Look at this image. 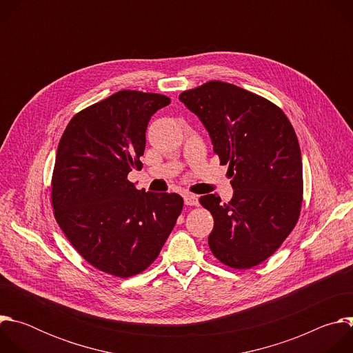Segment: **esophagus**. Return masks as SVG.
<instances>
[{"label":"esophagus","mask_w":353,"mask_h":353,"mask_svg":"<svg viewBox=\"0 0 353 353\" xmlns=\"http://www.w3.org/2000/svg\"><path fill=\"white\" fill-rule=\"evenodd\" d=\"M183 198H184V204L185 205H196L198 204V196L191 194V192H185L183 195Z\"/></svg>","instance_id":"1"}]
</instances>
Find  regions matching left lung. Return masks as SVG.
<instances>
[{
    "instance_id": "left-lung-1",
    "label": "left lung",
    "mask_w": 353,
    "mask_h": 353,
    "mask_svg": "<svg viewBox=\"0 0 353 353\" xmlns=\"http://www.w3.org/2000/svg\"><path fill=\"white\" fill-rule=\"evenodd\" d=\"M180 102L208 131L221 165H229L233 196L199 198L214 216V256L232 268L259 265L294 228L303 195L296 132L270 100L232 83L211 81L183 92Z\"/></svg>"
}]
</instances>
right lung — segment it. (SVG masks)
<instances>
[{"mask_svg":"<svg viewBox=\"0 0 353 353\" xmlns=\"http://www.w3.org/2000/svg\"><path fill=\"white\" fill-rule=\"evenodd\" d=\"M170 99L120 90L75 114L56 155L52 203L57 223L94 268L128 278L159 256L183 210L176 192L137 190L148 123Z\"/></svg>","mask_w":353,"mask_h":353,"instance_id":"1","label":"right lung"}]
</instances>
